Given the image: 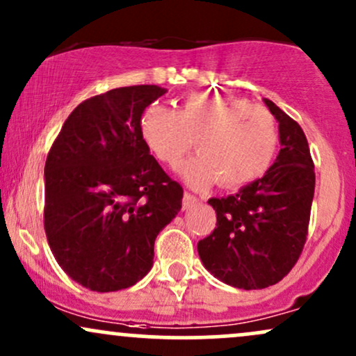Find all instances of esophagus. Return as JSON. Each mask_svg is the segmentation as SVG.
<instances>
[{"instance_id":"34e87169","label":"esophagus","mask_w":356,"mask_h":356,"mask_svg":"<svg viewBox=\"0 0 356 356\" xmlns=\"http://www.w3.org/2000/svg\"><path fill=\"white\" fill-rule=\"evenodd\" d=\"M197 202H199V199L195 197L194 194H191V192H186V194H184V199H182L184 207H189V206H192V204H197Z\"/></svg>"}]
</instances>
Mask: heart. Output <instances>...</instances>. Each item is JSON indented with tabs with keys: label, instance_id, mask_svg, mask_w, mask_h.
Instances as JSON below:
<instances>
[{
	"label": "heart",
	"instance_id": "b5f03b06",
	"mask_svg": "<svg viewBox=\"0 0 356 356\" xmlns=\"http://www.w3.org/2000/svg\"><path fill=\"white\" fill-rule=\"evenodd\" d=\"M138 136L159 162L175 165L194 145L199 150L181 172L192 187L214 181L220 187L246 186L275 162L277 127L264 107L222 93L194 92L170 110L149 104L138 117Z\"/></svg>",
	"mask_w": 356,
	"mask_h": 356
}]
</instances>
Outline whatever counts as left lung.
Instances as JSON below:
<instances>
[{"instance_id": "8db88e82", "label": "left lung", "mask_w": 356, "mask_h": 356, "mask_svg": "<svg viewBox=\"0 0 356 356\" xmlns=\"http://www.w3.org/2000/svg\"><path fill=\"white\" fill-rule=\"evenodd\" d=\"M280 124L275 164L238 194L207 201L218 222L197 243L204 268L222 283L263 289L291 271L308 236L314 194V164L298 122L264 99Z\"/></svg>"}]
</instances>
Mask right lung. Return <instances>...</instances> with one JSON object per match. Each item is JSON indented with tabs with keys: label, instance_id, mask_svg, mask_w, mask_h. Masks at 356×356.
<instances>
[{
	"label": "right lung",
	"instance_id": "add662e5",
	"mask_svg": "<svg viewBox=\"0 0 356 356\" xmlns=\"http://www.w3.org/2000/svg\"><path fill=\"white\" fill-rule=\"evenodd\" d=\"M167 92L113 88L81 102L44 164V232L73 281L108 293L130 288L154 264L157 234L182 207V187L138 136V117Z\"/></svg>",
	"mask_w": 356,
	"mask_h": 356
}]
</instances>
